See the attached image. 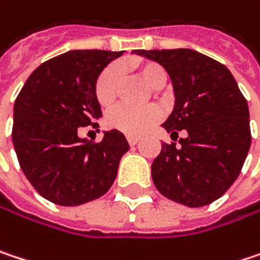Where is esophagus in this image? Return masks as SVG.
Masks as SVG:
<instances>
[{"label":"esophagus","instance_id":"34e87169","mask_svg":"<svg viewBox=\"0 0 260 260\" xmlns=\"http://www.w3.org/2000/svg\"><path fill=\"white\" fill-rule=\"evenodd\" d=\"M126 138H128V143H129L131 146H135L140 141V137H137V135H128Z\"/></svg>","mask_w":260,"mask_h":260}]
</instances>
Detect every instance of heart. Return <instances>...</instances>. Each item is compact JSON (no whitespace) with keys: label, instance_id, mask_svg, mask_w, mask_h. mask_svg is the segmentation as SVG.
Masks as SVG:
<instances>
[{"label":"heart","instance_id":"b5f03b06","mask_svg":"<svg viewBox=\"0 0 260 260\" xmlns=\"http://www.w3.org/2000/svg\"><path fill=\"white\" fill-rule=\"evenodd\" d=\"M132 68L146 80L150 87H160L167 82V71L162 65L152 60H134ZM120 80V68L110 65L98 76L95 82V98L103 107L111 106L117 96V87ZM160 119V110L157 107H132L122 104L113 108L106 117L108 128L120 131L126 135H140Z\"/></svg>","mask_w":260,"mask_h":260}]
</instances>
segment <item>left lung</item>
Instances as JSON below:
<instances>
[{
    "instance_id": "obj_1",
    "label": "left lung",
    "mask_w": 260,
    "mask_h": 260,
    "mask_svg": "<svg viewBox=\"0 0 260 260\" xmlns=\"http://www.w3.org/2000/svg\"><path fill=\"white\" fill-rule=\"evenodd\" d=\"M171 77L176 106L162 125L171 138L152 164L156 189L168 200L202 207L220 198L241 173L251 132L248 106L223 63L190 49L137 50ZM176 138V141H177Z\"/></svg>"
}]
</instances>
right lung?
I'll return each mask as SVG.
<instances>
[{"mask_svg": "<svg viewBox=\"0 0 260 260\" xmlns=\"http://www.w3.org/2000/svg\"><path fill=\"white\" fill-rule=\"evenodd\" d=\"M122 52L71 50L43 62L13 108L12 138L19 165L37 192L58 205H82L106 195L129 144L120 131L86 141L79 129L96 126L101 107L95 82Z\"/></svg>", "mask_w": 260, "mask_h": 260, "instance_id": "add662e5", "label": "right lung"}]
</instances>
